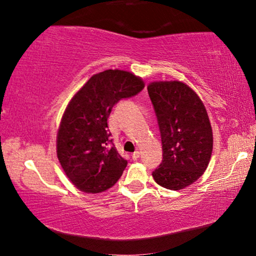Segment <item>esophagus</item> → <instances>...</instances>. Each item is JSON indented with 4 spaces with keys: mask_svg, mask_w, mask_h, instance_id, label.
<instances>
[{
    "mask_svg": "<svg viewBox=\"0 0 256 256\" xmlns=\"http://www.w3.org/2000/svg\"><path fill=\"white\" fill-rule=\"evenodd\" d=\"M140 152H138V150H136V152H134V154H132V158H134V160H137V158H140Z\"/></svg>",
    "mask_w": 256,
    "mask_h": 256,
    "instance_id": "obj_1",
    "label": "esophagus"
}]
</instances>
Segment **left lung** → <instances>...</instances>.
<instances>
[{
  "label": "left lung",
  "instance_id": "1",
  "mask_svg": "<svg viewBox=\"0 0 256 256\" xmlns=\"http://www.w3.org/2000/svg\"><path fill=\"white\" fill-rule=\"evenodd\" d=\"M148 94L162 143V162L152 178L166 189L180 190L198 180L210 164L213 134L207 110L182 82H154Z\"/></svg>",
  "mask_w": 256,
  "mask_h": 256
}]
</instances>
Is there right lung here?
Here are the masks:
<instances>
[{
    "mask_svg": "<svg viewBox=\"0 0 256 256\" xmlns=\"http://www.w3.org/2000/svg\"><path fill=\"white\" fill-rule=\"evenodd\" d=\"M144 83L134 73L107 70L94 74L73 96L58 131V158L77 189L98 194L122 177L128 160L112 143L107 119L120 100L137 95Z\"/></svg>",
    "mask_w": 256,
    "mask_h": 256,
    "instance_id": "right-lung-1",
    "label": "right lung"
}]
</instances>
